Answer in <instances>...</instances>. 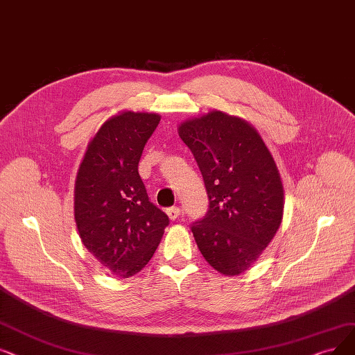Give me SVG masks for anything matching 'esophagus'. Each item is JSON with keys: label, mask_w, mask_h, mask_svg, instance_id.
Segmentation results:
<instances>
[{"label": "esophagus", "mask_w": 355, "mask_h": 355, "mask_svg": "<svg viewBox=\"0 0 355 355\" xmlns=\"http://www.w3.org/2000/svg\"><path fill=\"white\" fill-rule=\"evenodd\" d=\"M166 212H167V216H168L170 220H176V218L180 217L182 209L179 207H172V208H168Z\"/></svg>", "instance_id": "34e87169"}]
</instances>
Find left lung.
<instances>
[{
  "label": "left lung",
  "mask_w": 355,
  "mask_h": 355,
  "mask_svg": "<svg viewBox=\"0 0 355 355\" xmlns=\"http://www.w3.org/2000/svg\"><path fill=\"white\" fill-rule=\"evenodd\" d=\"M200 167L209 200L192 224L198 249L224 275H239L271 243L282 220L284 188L271 153L250 123L212 110L178 128Z\"/></svg>",
  "instance_id": "left-lung-1"
}]
</instances>
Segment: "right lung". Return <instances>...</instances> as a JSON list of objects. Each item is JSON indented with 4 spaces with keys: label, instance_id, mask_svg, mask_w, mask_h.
Listing matches in <instances>:
<instances>
[{
    "label": "right lung",
    "instance_id": "obj_1",
    "mask_svg": "<svg viewBox=\"0 0 355 355\" xmlns=\"http://www.w3.org/2000/svg\"><path fill=\"white\" fill-rule=\"evenodd\" d=\"M160 115L125 110L107 119L80 164L74 188V218L83 245L119 278L143 269L168 224L150 202L138 173L144 146Z\"/></svg>",
    "mask_w": 355,
    "mask_h": 355
}]
</instances>
